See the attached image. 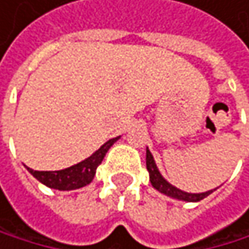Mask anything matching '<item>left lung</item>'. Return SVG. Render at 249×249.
<instances>
[{
    "label": "left lung",
    "instance_id": "8db88e82",
    "mask_svg": "<svg viewBox=\"0 0 249 249\" xmlns=\"http://www.w3.org/2000/svg\"><path fill=\"white\" fill-rule=\"evenodd\" d=\"M146 169L149 172V180L152 187L160 191L161 194H164L167 197H172V198H176V200H182V202H200V200H203L205 197H208L211 193H213L215 190H209V191H205V193H187V191H182L176 188L175 185H172L169 180H166L162 178V175L160 173L157 164H155V160L151 154V151L146 148Z\"/></svg>",
    "mask_w": 249,
    "mask_h": 249
}]
</instances>
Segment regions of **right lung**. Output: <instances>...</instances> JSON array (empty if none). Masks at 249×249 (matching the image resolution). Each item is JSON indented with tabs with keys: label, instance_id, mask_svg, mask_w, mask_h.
<instances>
[{
	"label": "right lung",
	"instance_id": "right-lung-1",
	"mask_svg": "<svg viewBox=\"0 0 249 249\" xmlns=\"http://www.w3.org/2000/svg\"><path fill=\"white\" fill-rule=\"evenodd\" d=\"M119 137L121 136L107 140L91 157L77 162V164H74L71 167H67L62 170H55V172H38V170H33L26 166L25 167L37 180H40L43 185L49 187V188L59 190V191L79 190V188L87 187L88 184L92 182L95 172H97V167L101 164L103 158L106 157L107 151L112 148V145Z\"/></svg>",
	"mask_w": 249,
	"mask_h": 249
}]
</instances>
